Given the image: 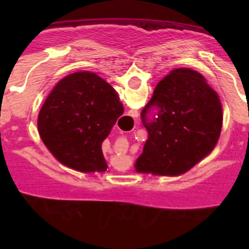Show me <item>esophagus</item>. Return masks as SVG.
I'll list each match as a JSON object with an SVG mask.
<instances>
[{"label":"esophagus","mask_w":249,"mask_h":249,"mask_svg":"<svg viewBox=\"0 0 249 249\" xmlns=\"http://www.w3.org/2000/svg\"><path fill=\"white\" fill-rule=\"evenodd\" d=\"M129 117H132L133 120L136 117H138V111H129Z\"/></svg>","instance_id":"1"}]
</instances>
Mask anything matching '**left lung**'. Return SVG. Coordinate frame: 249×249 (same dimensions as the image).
I'll list each match as a JSON object with an SVG mask.
<instances>
[{
    "label": "left lung",
    "instance_id": "8db88e82",
    "mask_svg": "<svg viewBox=\"0 0 249 249\" xmlns=\"http://www.w3.org/2000/svg\"><path fill=\"white\" fill-rule=\"evenodd\" d=\"M141 120L148 140L136 160V171L179 176L214 148L223 112L218 94L201 73L177 68L156 86Z\"/></svg>",
    "mask_w": 249,
    "mask_h": 249
}]
</instances>
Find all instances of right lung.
<instances>
[{"instance_id":"add662e5","label":"right lung","mask_w":249,"mask_h":249,"mask_svg":"<svg viewBox=\"0 0 249 249\" xmlns=\"http://www.w3.org/2000/svg\"><path fill=\"white\" fill-rule=\"evenodd\" d=\"M109 83L93 72H74L59 81L39 111V136L65 166L80 172H105L102 142L123 106Z\"/></svg>"}]
</instances>
